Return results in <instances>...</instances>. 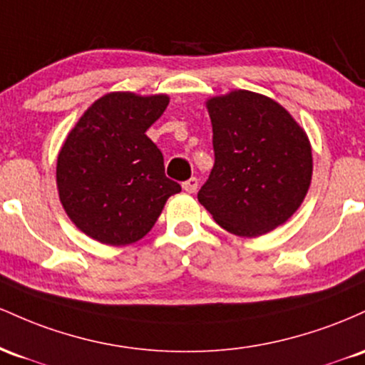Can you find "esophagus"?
<instances>
[{"label":"esophagus","instance_id":"34e87169","mask_svg":"<svg viewBox=\"0 0 365 365\" xmlns=\"http://www.w3.org/2000/svg\"><path fill=\"white\" fill-rule=\"evenodd\" d=\"M182 190L186 191V193H195V191L198 190V179L190 178L187 181H184L182 182Z\"/></svg>","mask_w":365,"mask_h":365}]
</instances>
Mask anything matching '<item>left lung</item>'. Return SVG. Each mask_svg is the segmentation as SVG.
I'll return each mask as SVG.
<instances>
[{
  "mask_svg": "<svg viewBox=\"0 0 365 365\" xmlns=\"http://www.w3.org/2000/svg\"><path fill=\"white\" fill-rule=\"evenodd\" d=\"M214 169L198 202L237 236L272 231L304 202L312 179V150L293 117L271 98L232 91L208 100Z\"/></svg>",
  "mask_w": 365,
  "mask_h": 365,
  "instance_id": "1",
  "label": "left lung"
}]
</instances>
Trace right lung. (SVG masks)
<instances>
[{
  "label": "right lung",
  "instance_id": "right-lung-1",
  "mask_svg": "<svg viewBox=\"0 0 365 365\" xmlns=\"http://www.w3.org/2000/svg\"><path fill=\"white\" fill-rule=\"evenodd\" d=\"M169 98L110 93L89 106L58 155L56 184L65 212L105 245L141 240L181 186L165 175L163 155L146 130Z\"/></svg>",
  "mask_w": 365,
  "mask_h": 365
}]
</instances>
